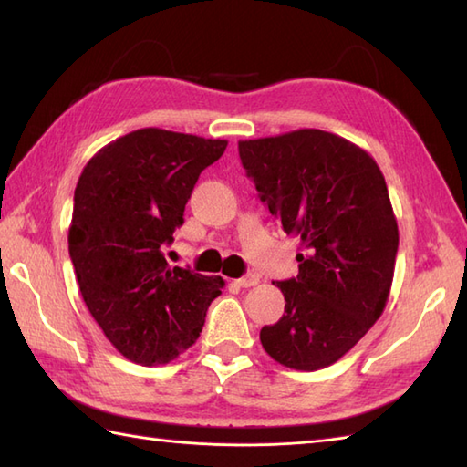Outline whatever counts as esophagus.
Returning a JSON list of instances; mask_svg holds the SVG:
<instances>
[{"label":"esophagus","instance_id":"1","mask_svg":"<svg viewBox=\"0 0 467 467\" xmlns=\"http://www.w3.org/2000/svg\"><path fill=\"white\" fill-rule=\"evenodd\" d=\"M234 283L239 285V286H244V289H249V286L259 285V275H254V273H246L244 276H241V279H236Z\"/></svg>","mask_w":467,"mask_h":467}]
</instances>
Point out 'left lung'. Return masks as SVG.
Instances as JSON below:
<instances>
[{"label": "left lung", "mask_w": 467, "mask_h": 467, "mask_svg": "<svg viewBox=\"0 0 467 467\" xmlns=\"http://www.w3.org/2000/svg\"><path fill=\"white\" fill-rule=\"evenodd\" d=\"M261 201L301 239L296 279L276 281L285 313L261 329L276 363L329 367L353 349L389 299L400 231L379 166L345 138L303 128L239 142Z\"/></svg>", "instance_id": "1"}]
</instances>
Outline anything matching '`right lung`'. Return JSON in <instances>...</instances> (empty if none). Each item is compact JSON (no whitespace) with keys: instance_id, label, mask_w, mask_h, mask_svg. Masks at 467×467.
Wrapping results in <instances>:
<instances>
[{"instance_id":"1","label":"right lung","mask_w":467,"mask_h":467,"mask_svg":"<svg viewBox=\"0 0 467 467\" xmlns=\"http://www.w3.org/2000/svg\"><path fill=\"white\" fill-rule=\"evenodd\" d=\"M226 140L142 128L98 150L74 192L69 259L88 311L126 359L162 365L194 345L224 281L171 266L198 176Z\"/></svg>"}]
</instances>
